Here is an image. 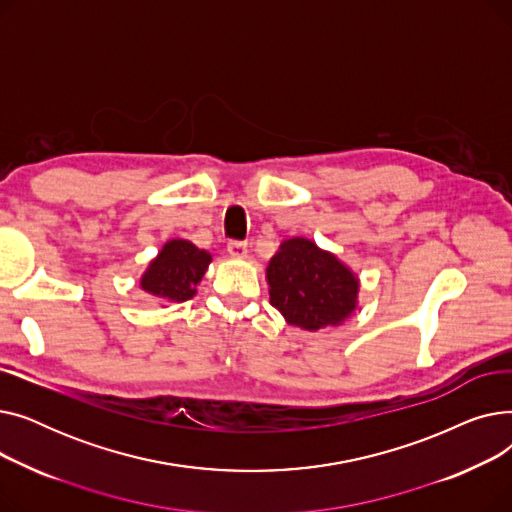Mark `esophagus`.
Here are the masks:
<instances>
[{
	"instance_id": "34e87169",
	"label": "esophagus",
	"mask_w": 512,
	"mask_h": 512,
	"mask_svg": "<svg viewBox=\"0 0 512 512\" xmlns=\"http://www.w3.org/2000/svg\"><path fill=\"white\" fill-rule=\"evenodd\" d=\"M247 251H249L247 242H242V240H230V242H228V253H230V257H234V259L247 257Z\"/></svg>"
}]
</instances>
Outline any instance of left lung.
Masks as SVG:
<instances>
[{
    "label": "left lung",
    "instance_id": "obj_1",
    "mask_svg": "<svg viewBox=\"0 0 512 512\" xmlns=\"http://www.w3.org/2000/svg\"><path fill=\"white\" fill-rule=\"evenodd\" d=\"M270 303L290 326L317 332L340 326L357 309L359 278L334 253L313 240L286 238L267 263Z\"/></svg>",
    "mask_w": 512,
    "mask_h": 512
}]
</instances>
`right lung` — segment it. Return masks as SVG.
<instances>
[{
    "label": "right lung",
    "instance_id": "add662e5",
    "mask_svg": "<svg viewBox=\"0 0 512 512\" xmlns=\"http://www.w3.org/2000/svg\"><path fill=\"white\" fill-rule=\"evenodd\" d=\"M211 255L191 240H168L141 276V290L159 303H184L197 294V284L205 276Z\"/></svg>",
    "mask_w": 512,
    "mask_h": 512
}]
</instances>
